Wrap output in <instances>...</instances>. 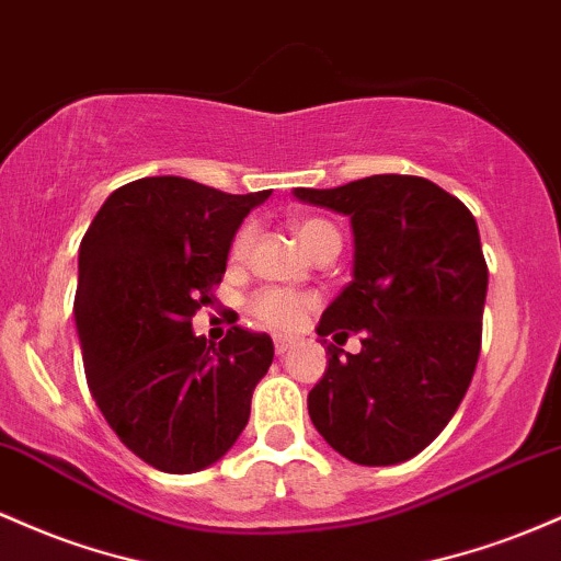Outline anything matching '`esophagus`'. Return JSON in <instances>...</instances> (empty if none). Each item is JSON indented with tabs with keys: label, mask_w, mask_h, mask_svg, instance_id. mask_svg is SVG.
Wrapping results in <instances>:
<instances>
[{
	"label": "esophagus",
	"mask_w": 561,
	"mask_h": 561,
	"mask_svg": "<svg viewBox=\"0 0 561 561\" xmlns=\"http://www.w3.org/2000/svg\"><path fill=\"white\" fill-rule=\"evenodd\" d=\"M295 346V341H293V337H285V335H276L274 337V351H276V354H287V351H290Z\"/></svg>",
	"instance_id": "1"
}]
</instances>
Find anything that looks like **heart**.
<instances>
[{
    "instance_id": "b5f03b06",
    "label": "heart",
    "mask_w": 561,
    "mask_h": 561,
    "mask_svg": "<svg viewBox=\"0 0 561 561\" xmlns=\"http://www.w3.org/2000/svg\"><path fill=\"white\" fill-rule=\"evenodd\" d=\"M293 233H295V239L300 242V248L309 252V255L317 248H322L324 242L341 244V237H337L335 226L328 224V220H322V218L293 220ZM250 244H252V229L250 226H244V229L237 231V237H233V242H231L233 261H242V257L248 255ZM309 309H311L309 298H298V295H290L285 290H261L255 298H252V313H255L261 322H266L276 330L295 328V324L304 319V313Z\"/></svg>"
}]
</instances>
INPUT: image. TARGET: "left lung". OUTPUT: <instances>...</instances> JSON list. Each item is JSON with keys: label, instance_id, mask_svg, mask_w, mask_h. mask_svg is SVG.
Listing matches in <instances>:
<instances>
[{"label": "left lung", "instance_id": "8db88e82", "mask_svg": "<svg viewBox=\"0 0 561 561\" xmlns=\"http://www.w3.org/2000/svg\"><path fill=\"white\" fill-rule=\"evenodd\" d=\"M295 199L341 213L354 233L351 282L324 309L317 335L328 370L309 415L335 453L359 466L410 460L463 402L482 346L488 263L469 207L415 175H373L337 188H295Z\"/></svg>", "mask_w": 561, "mask_h": 561}]
</instances>
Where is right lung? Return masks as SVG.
I'll return each instance as SVG.
<instances>
[{
  "label": "right lung",
  "instance_id": "1",
  "mask_svg": "<svg viewBox=\"0 0 561 561\" xmlns=\"http://www.w3.org/2000/svg\"><path fill=\"white\" fill-rule=\"evenodd\" d=\"M268 196L140 178L103 202L79 244L73 319L88 386L122 445L153 469H207L248 426L274 343L233 328L215 346L191 317L213 304L239 226Z\"/></svg>",
  "mask_w": 561,
  "mask_h": 561
}]
</instances>
